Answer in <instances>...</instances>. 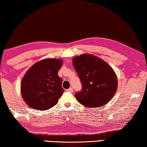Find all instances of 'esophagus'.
I'll use <instances>...</instances> for the list:
<instances>
[{
    "label": "esophagus",
    "mask_w": 147,
    "mask_h": 147,
    "mask_svg": "<svg viewBox=\"0 0 147 147\" xmlns=\"http://www.w3.org/2000/svg\"><path fill=\"white\" fill-rule=\"evenodd\" d=\"M66 91L67 92H71H71H73V88L70 87V88H69V89H67Z\"/></svg>",
    "instance_id": "obj_1"
}]
</instances>
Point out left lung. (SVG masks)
Wrapping results in <instances>:
<instances>
[{
	"label": "left lung",
	"instance_id": "1",
	"mask_svg": "<svg viewBox=\"0 0 147 147\" xmlns=\"http://www.w3.org/2000/svg\"><path fill=\"white\" fill-rule=\"evenodd\" d=\"M72 62L82 84V90L75 94L78 102L89 108L107 105L118 88V80L112 67L90 54L76 56Z\"/></svg>",
	"mask_w": 147,
	"mask_h": 147
}]
</instances>
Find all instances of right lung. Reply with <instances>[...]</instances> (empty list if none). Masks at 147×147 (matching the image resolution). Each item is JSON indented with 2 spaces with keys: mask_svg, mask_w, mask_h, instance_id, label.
Instances as JSON below:
<instances>
[{
  "mask_svg": "<svg viewBox=\"0 0 147 147\" xmlns=\"http://www.w3.org/2000/svg\"><path fill=\"white\" fill-rule=\"evenodd\" d=\"M62 60L47 58L33 64L21 82L22 98L29 107L49 110L58 102L64 90L62 80L58 75Z\"/></svg>",
  "mask_w": 147,
  "mask_h": 147,
  "instance_id": "obj_1",
  "label": "right lung"
}]
</instances>
